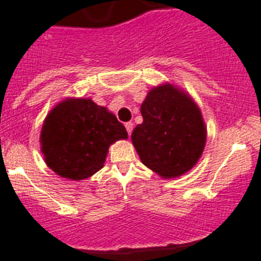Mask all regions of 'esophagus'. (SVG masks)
<instances>
[{
    "mask_svg": "<svg viewBox=\"0 0 261 261\" xmlns=\"http://www.w3.org/2000/svg\"><path fill=\"white\" fill-rule=\"evenodd\" d=\"M133 127H134V124L132 122H128V123H125V128H127V132H128V134H132V132H133Z\"/></svg>",
    "mask_w": 261,
    "mask_h": 261,
    "instance_id": "34e87169",
    "label": "esophagus"
}]
</instances>
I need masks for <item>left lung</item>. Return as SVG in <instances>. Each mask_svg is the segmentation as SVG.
Listing matches in <instances>:
<instances>
[{
	"label": "left lung",
	"mask_w": 261,
	"mask_h": 261,
	"mask_svg": "<svg viewBox=\"0 0 261 261\" xmlns=\"http://www.w3.org/2000/svg\"><path fill=\"white\" fill-rule=\"evenodd\" d=\"M143 123L132 133L142 164L162 179L187 174L202 157L207 127L193 97L170 82L152 87L141 105Z\"/></svg>",
	"instance_id": "obj_1"
}]
</instances>
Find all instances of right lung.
Listing matches in <instances>:
<instances>
[{"mask_svg":"<svg viewBox=\"0 0 261 261\" xmlns=\"http://www.w3.org/2000/svg\"><path fill=\"white\" fill-rule=\"evenodd\" d=\"M124 125L90 97H66L43 122L40 151L49 169L64 179H87L104 167L109 147L127 139Z\"/></svg>","mask_w":261,"mask_h":261,"instance_id":"right-lung-1","label":"right lung"}]
</instances>
